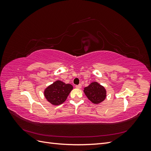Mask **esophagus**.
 Instances as JSON below:
<instances>
[{"mask_svg": "<svg viewBox=\"0 0 151 151\" xmlns=\"http://www.w3.org/2000/svg\"><path fill=\"white\" fill-rule=\"evenodd\" d=\"M81 87H82V85H81V84H79V85H76V88H77V89H81Z\"/></svg>", "mask_w": 151, "mask_h": 151, "instance_id": "obj_1", "label": "esophagus"}]
</instances>
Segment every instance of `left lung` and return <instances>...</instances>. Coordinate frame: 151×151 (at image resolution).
Returning <instances> with one entry per match:
<instances>
[{"mask_svg": "<svg viewBox=\"0 0 151 151\" xmlns=\"http://www.w3.org/2000/svg\"><path fill=\"white\" fill-rule=\"evenodd\" d=\"M84 92L90 101L94 104H99L103 101L106 96V89L96 82L91 83L88 87H86Z\"/></svg>", "mask_w": 151, "mask_h": 151, "instance_id": "obj_1", "label": "left lung"}]
</instances>
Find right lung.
<instances>
[{"instance_id": "obj_1", "label": "right lung", "mask_w": 151, "mask_h": 151, "mask_svg": "<svg viewBox=\"0 0 151 151\" xmlns=\"http://www.w3.org/2000/svg\"><path fill=\"white\" fill-rule=\"evenodd\" d=\"M72 89L71 84L57 81L45 90L44 95L48 102L53 105H58L65 101Z\"/></svg>"}]
</instances>
